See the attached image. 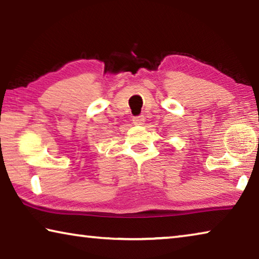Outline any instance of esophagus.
I'll return each mask as SVG.
<instances>
[{
  "mask_svg": "<svg viewBox=\"0 0 259 259\" xmlns=\"http://www.w3.org/2000/svg\"><path fill=\"white\" fill-rule=\"evenodd\" d=\"M133 121H134V123H135L136 125H143L144 123H145V117H144L143 115L135 116L134 119H133Z\"/></svg>",
  "mask_w": 259,
  "mask_h": 259,
  "instance_id": "esophagus-1",
  "label": "esophagus"
}]
</instances>
